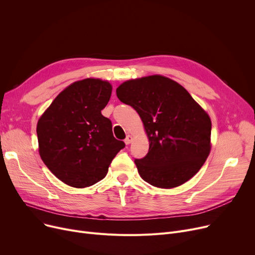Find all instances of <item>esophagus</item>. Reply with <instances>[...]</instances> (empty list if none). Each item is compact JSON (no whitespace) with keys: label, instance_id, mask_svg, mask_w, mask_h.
<instances>
[{"label":"esophagus","instance_id":"34e87169","mask_svg":"<svg viewBox=\"0 0 255 255\" xmlns=\"http://www.w3.org/2000/svg\"><path fill=\"white\" fill-rule=\"evenodd\" d=\"M124 141H125L126 144H129V143L132 141V136H131V135H127V137L125 138Z\"/></svg>","mask_w":255,"mask_h":255}]
</instances>
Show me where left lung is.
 <instances>
[{
    "label": "left lung",
    "instance_id": "8db88e82",
    "mask_svg": "<svg viewBox=\"0 0 255 255\" xmlns=\"http://www.w3.org/2000/svg\"><path fill=\"white\" fill-rule=\"evenodd\" d=\"M117 96L137 112L150 141L148 154L134 160L141 179L159 188L190 180L209 156L212 129L190 94L167 77L152 75L123 83Z\"/></svg>",
    "mask_w": 255,
    "mask_h": 255
}]
</instances>
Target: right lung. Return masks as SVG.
I'll list each match as a JSON object with an SVG mask.
<instances>
[{"mask_svg":"<svg viewBox=\"0 0 255 255\" xmlns=\"http://www.w3.org/2000/svg\"><path fill=\"white\" fill-rule=\"evenodd\" d=\"M112 86L101 79L73 83L52 101L37 124L40 157L59 180L75 188L101 181L115 156L125 148L101 111Z\"/></svg>","mask_w":255,"mask_h":255,"instance_id":"right-lung-1","label":"right lung"}]
</instances>
